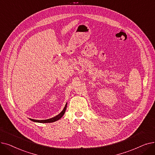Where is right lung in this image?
<instances>
[{
    "instance_id": "obj_1",
    "label": "right lung",
    "mask_w": 155,
    "mask_h": 155,
    "mask_svg": "<svg viewBox=\"0 0 155 155\" xmlns=\"http://www.w3.org/2000/svg\"><path fill=\"white\" fill-rule=\"evenodd\" d=\"M66 108H67V104H65V107L64 108L62 111L58 114L57 115V116L54 117H52L51 118V119H47V120H35V119H29L31 121H33V122H40V123H50V122H55L58 120H59L60 119H61V118L62 117V116L64 115V114H65V110Z\"/></svg>"
}]
</instances>
